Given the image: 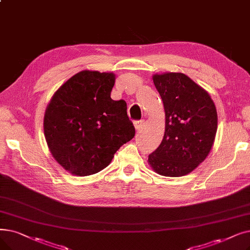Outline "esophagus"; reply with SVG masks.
Listing matches in <instances>:
<instances>
[{
    "label": "esophagus",
    "instance_id": "obj_1",
    "mask_svg": "<svg viewBox=\"0 0 250 250\" xmlns=\"http://www.w3.org/2000/svg\"><path fill=\"white\" fill-rule=\"evenodd\" d=\"M143 125H144V122L143 121H137V122H135V128L137 129V132H139L140 129H142Z\"/></svg>",
    "mask_w": 250,
    "mask_h": 250
}]
</instances>
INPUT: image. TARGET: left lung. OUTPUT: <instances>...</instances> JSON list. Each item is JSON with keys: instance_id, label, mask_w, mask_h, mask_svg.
I'll return each mask as SVG.
<instances>
[{"instance_id": "1", "label": "left lung", "mask_w": 250, "mask_h": 250, "mask_svg": "<svg viewBox=\"0 0 250 250\" xmlns=\"http://www.w3.org/2000/svg\"><path fill=\"white\" fill-rule=\"evenodd\" d=\"M166 112V132L148 162L157 173L182 177L196 168L213 145L218 114L210 96L186 74H154Z\"/></svg>"}]
</instances>
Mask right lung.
<instances>
[{
	"label": "right lung",
	"instance_id": "obj_1",
	"mask_svg": "<svg viewBox=\"0 0 250 250\" xmlns=\"http://www.w3.org/2000/svg\"><path fill=\"white\" fill-rule=\"evenodd\" d=\"M114 82L112 72L83 70L64 83L47 106L44 134L48 147L72 175L99 172L135 137L125 101L110 97Z\"/></svg>",
	"mask_w": 250,
	"mask_h": 250
}]
</instances>
